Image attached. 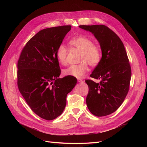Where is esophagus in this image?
Returning a JSON list of instances; mask_svg holds the SVG:
<instances>
[{
	"label": "esophagus",
	"mask_w": 147,
	"mask_h": 147,
	"mask_svg": "<svg viewBox=\"0 0 147 147\" xmlns=\"http://www.w3.org/2000/svg\"><path fill=\"white\" fill-rule=\"evenodd\" d=\"M78 82H80V83H83V82H84V80H83L78 78Z\"/></svg>",
	"instance_id": "34e87169"
}]
</instances>
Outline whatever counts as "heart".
<instances>
[{
	"label": "heart",
	"mask_w": 147,
	"mask_h": 147,
	"mask_svg": "<svg viewBox=\"0 0 147 147\" xmlns=\"http://www.w3.org/2000/svg\"><path fill=\"white\" fill-rule=\"evenodd\" d=\"M70 45L81 51L80 61V64L72 65L64 70L65 75L82 78L88 71L90 64L92 67H96L99 64L102 57L100 48L93 44L92 40L85 36H78L71 39ZM68 50L64 45H60L57 49L56 57L59 63L65 65L67 64Z\"/></svg>",
	"instance_id": "1"
}]
</instances>
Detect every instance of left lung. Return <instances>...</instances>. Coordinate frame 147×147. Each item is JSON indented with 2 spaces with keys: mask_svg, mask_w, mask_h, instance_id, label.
<instances>
[{
  "mask_svg": "<svg viewBox=\"0 0 147 147\" xmlns=\"http://www.w3.org/2000/svg\"><path fill=\"white\" fill-rule=\"evenodd\" d=\"M79 27L94 35L99 41L102 58L91 78L100 80L98 83L86 80L89 91L86 105L96 117H104L115 112L126 98L130 86L131 68L121 39L107 26L80 25Z\"/></svg>",
  "mask_w": 147,
  "mask_h": 147,
  "instance_id": "left-lung-1",
  "label": "left lung"
}]
</instances>
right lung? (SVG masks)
I'll return each instance as SVG.
<instances>
[{
    "label": "right lung",
    "instance_id": "1",
    "mask_svg": "<svg viewBox=\"0 0 147 147\" xmlns=\"http://www.w3.org/2000/svg\"><path fill=\"white\" fill-rule=\"evenodd\" d=\"M71 29L70 25L39 31L23 48L18 61L17 84L26 103L38 117L53 120L63 113L66 97L77 78L59 77L56 57L58 47Z\"/></svg>",
    "mask_w": 147,
    "mask_h": 147
}]
</instances>
